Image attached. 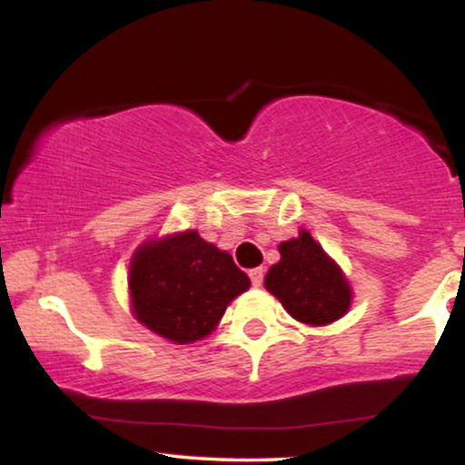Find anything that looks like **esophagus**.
<instances>
[{"label":"esophagus","instance_id":"34e87169","mask_svg":"<svg viewBox=\"0 0 465 465\" xmlns=\"http://www.w3.org/2000/svg\"><path fill=\"white\" fill-rule=\"evenodd\" d=\"M250 279H252V283L256 285V288H260V285H262V279H264V271L262 269H252Z\"/></svg>","mask_w":465,"mask_h":465}]
</instances>
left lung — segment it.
<instances>
[{"label": "left lung", "instance_id": "left-lung-1", "mask_svg": "<svg viewBox=\"0 0 465 465\" xmlns=\"http://www.w3.org/2000/svg\"><path fill=\"white\" fill-rule=\"evenodd\" d=\"M282 260L264 277V288L283 304L296 322L328 326L351 307V285L345 272L309 231L279 243Z\"/></svg>", "mask_w": 465, "mask_h": 465}]
</instances>
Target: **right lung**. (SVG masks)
Masks as SVG:
<instances>
[{
	"mask_svg": "<svg viewBox=\"0 0 465 465\" xmlns=\"http://www.w3.org/2000/svg\"><path fill=\"white\" fill-rule=\"evenodd\" d=\"M129 298L135 320L177 345L205 339L252 282L232 256L196 231L150 239L133 253Z\"/></svg>",
	"mask_w": 465,
	"mask_h": 465,
	"instance_id": "1",
	"label": "right lung"
}]
</instances>
